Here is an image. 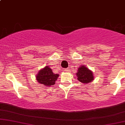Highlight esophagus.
<instances>
[{
	"label": "esophagus",
	"mask_w": 125,
	"mask_h": 125,
	"mask_svg": "<svg viewBox=\"0 0 125 125\" xmlns=\"http://www.w3.org/2000/svg\"><path fill=\"white\" fill-rule=\"evenodd\" d=\"M64 71H65V72H68L69 71V69H64Z\"/></svg>",
	"instance_id": "34e87169"
}]
</instances>
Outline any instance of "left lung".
<instances>
[{"label":"left lung","mask_w":125,"mask_h":125,"mask_svg":"<svg viewBox=\"0 0 125 125\" xmlns=\"http://www.w3.org/2000/svg\"><path fill=\"white\" fill-rule=\"evenodd\" d=\"M76 76L77 80L84 84L88 83L94 80L93 72L89 69L86 66H81L77 70Z\"/></svg>","instance_id":"8db88e82"}]
</instances>
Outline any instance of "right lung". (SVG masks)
<instances>
[{
	"instance_id": "obj_1",
	"label": "right lung",
	"mask_w": 125,
	"mask_h": 125,
	"mask_svg": "<svg viewBox=\"0 0 125 125\" xmlns=\"http://www.w3.org/2000/svg\"><path fill=\"white\" fill-rule=\"evenodd\" d=\"M37 81L44 86H51L55 83L57 79L59 76L58 74H54L49 66H45L42 69L36 76Z\"/></svg>"
}]
</instances>
